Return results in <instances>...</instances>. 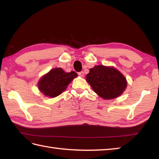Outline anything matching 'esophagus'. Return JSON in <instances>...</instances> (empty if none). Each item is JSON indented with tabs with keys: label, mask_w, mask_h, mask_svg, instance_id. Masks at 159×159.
Returning a JSON list of instances; mask_svg holds the SVG:
<instances>
[{
	"label": "esophagus",
	"mask_w": 159,
	"mask_h": 159,
	"mask_svg": "<svg viewBox=\"0 0 159 159\" xmlns=\"http://www.w3.org/2000/svg\"><path fill=\"white\" fill-rule=\"evenodd\" d=\"M78 74H79V75L80 76H81V77H83V76H84V72H80L78 73Z\"/></svg>",
	"instance_id": "obj_1"
}]
</instances>
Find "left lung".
Listing matches in <instances>:
<instances>
[{"mask_svg":"<svg viewBox=\"0 0 159 159\" xmlns=\"http://www.w3.org/2000/svg\"><path fill=\"white\" fill-rule=\"evenodd\" d=\"M86 80L94 92L105 100L120 96L127 87L126 78L113 67L94 66L87 74Z\"/></svg>","mask_w":159,"mask_h":159,"instance_id":"1","label":"left lung"}]
</instances>
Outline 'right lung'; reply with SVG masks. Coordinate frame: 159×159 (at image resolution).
Wrapping results in <instances>:
<instances>
[{"label": "right lung", "mask_w": 159, "mask_h": 159, "mask_svg": "<svg viewBox=\"0 0 159 159\" xmlns=\"http://www.w3.org/2000/svg\"><path fill=\"white\" fill-rule=\"evenodd\" d=\"M77 76L72 71L65 72L61 67L52 69L43 76L38 82V89L45 96L55 98L65 91L71 81Z\"/></svg>", "instance_id": "right-lung-1"}]
</instances>
